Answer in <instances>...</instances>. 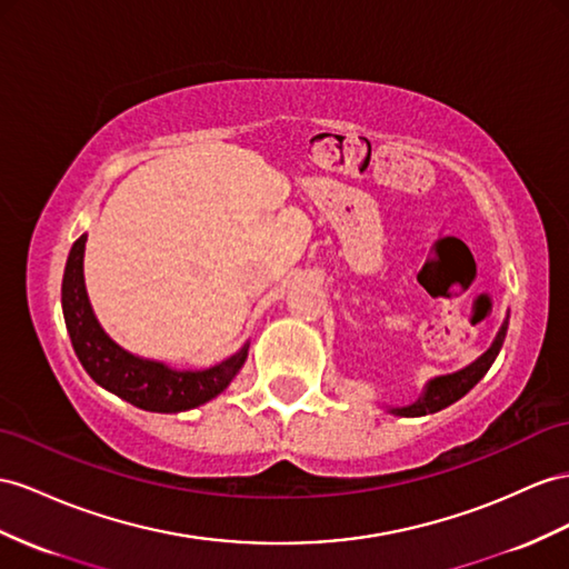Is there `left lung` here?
<instances>
[{"label": "left lung", "instance_id": "left-lung-1", "mask_svg": "<svg viewBox=\"0 0 569 569\" xmlns=\"http://www.w3.org/2000/svg\"><path fill=\"white\" fill-rule=\"evenodd\" d=\"M507 325H509V315L502 322L498 337H495L492 346L488 351L480 356L478 360H473L471 366H466L459 372H451V375H442V377H435L430 380L423 389V395H420L418 401L409 403V406H397V409H389L395 416H406V418H413V416H428V413H437L447 409L449 403L459 401L466 391H471L480 380H483V375L490 370V366L498 358L500 348L505 343L507 337Z\"/></svg>", "mask_w": 569, "mask_h": 569}]
</instances>
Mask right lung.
Returning a JSON list of instances; mask_svg holds the SVG:
<instances>
[{"mask_svg": "<svg viewBox=\"0 0 569 569\" xmlns=\"http://www.w3.org/2000/svg\"><path fill=\"white\" fill-rule=\"evenodd\" d=\"M86 236L74 244L62 279V312L71 346L93 382L153 413H180L211 401L232 382L247 360L244 343L236 356L207 370H174L166 362L139 358L114 343L98 325L83 283Z\"/></svg>", "mask_w": 569, "mask_h": 569, "instance_id": "add662e5", "label": "right lung"}]
</instances>
